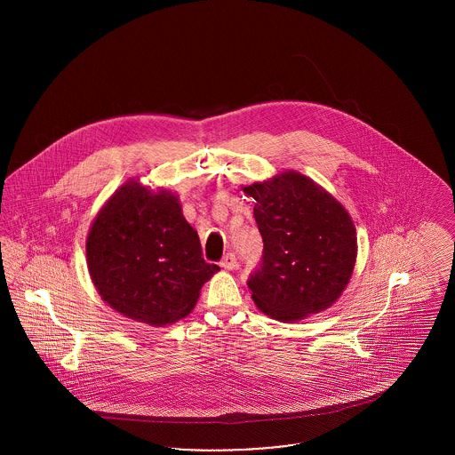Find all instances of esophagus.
Here are the masks:
<instances>
[{
    "label": "esophagus",
    "mask_w": 455,
    "mask_h": 455,
    "mask_svg": "<svg viewBox=\"0 0 455 455\" xmlns=\"http://www.w3.org/2000/svg\"><path fill=\"white\" fill-rule=\"evenodd\" d=\"M220 266H221L223 269H235V267H237V258H235V254H232V252L225 254L223 259L220 260Z\"/></svg>",
    "instance_id": "obj_1"
}]
</instances>
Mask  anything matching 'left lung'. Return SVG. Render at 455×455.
Here are the masks:
<instances>
[{
  "label": "left lung",
  "mask_w": 455,
  "mask_h": 455,
  "mask_svg": "<svg viewBox=\"0 0 455 455\" xmlns=\"http://www.w3.org/2000/svg\"><path fill=\"white\" fill-rule=\"evenodd\" d=\"M256 199L262 237L259 267L247 286L264 314L299 321L338 300L356 259V232L347 210L297 172L243 188Z\"/></svg>",
  "instance_id": "left-lung-1"
}]
</instances>
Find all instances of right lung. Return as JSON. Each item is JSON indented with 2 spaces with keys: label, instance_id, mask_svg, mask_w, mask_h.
I'll use <instances>...</instances> for the list:
<instances>
[{
  "label": "right lung",
  "instance_id": "add662e5",
  "mask_svg": "<svg viewBox=\"0 0 455 455\" xmlns=\"http://www.w3.org/2000/svg\"><path fill=\"white\" fill-rule=\"evenodd\" d=\"M88 271L102 299L147 324L186 317L217 264L203 259L195 228L177 196L124 184L95 218L87 238Z\"/></svg>",
  "mask_w": 455,
  "mask_h": 455
}]
</instances>
